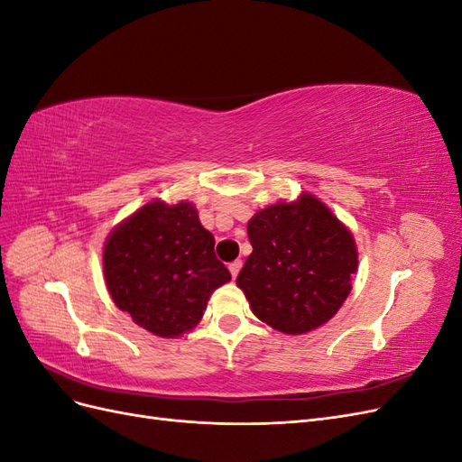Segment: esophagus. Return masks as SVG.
Listing matches in <instances>:
<instances>
[{
  "label": "esophagus",
  "instance_id": "obj_1",
  "mask_svg": "<svg viewBox=\"0 0 462 462\" xmlns=\"http://www.w3.org/2000/svg\"><path fill=\"white\" fill-rule=\"evenodd\" d=\"M241 268H243V262H241V260H235V262H231V263H229V272H231V275H233V277L239 275Z\"/></svg>",
  "mask_w": 462,
  "mask_h": 462
}]
</instances>
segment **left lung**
I'll return each mask as SVG.
<instances>
[{"label":"left lung","mask_w":462,"mask_h":462,"mask_svg":"<svg viewBox=\"0 0 462 462\" xmlns=\"http://www.w3.org/2000/svg\"><path fill=\"white\" fill-rule=\"evenodd\" d=\"M250 254L236 277L253 310L277 331L299 335L335 316L353 287L358 256L351 231L302 194L248 221Z\"/></svg>","instance_id":"obj_1"}]
</instances>
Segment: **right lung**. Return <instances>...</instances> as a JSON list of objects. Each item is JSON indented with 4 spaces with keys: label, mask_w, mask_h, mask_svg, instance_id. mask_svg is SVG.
Here are the masks:
<instances>
[{
    "label": "right lung",
    "mask_w": 462,
    "mask_h": 462,
    "mask_svg": "<svg viewBox=\"0 0 462 462\" xmlns=\"http://www.w3.org/2000/svg\"><path fill=\"white\" fill-rule=\"evenodd\" d=\"M214 235L192 204L150 202L109 235L104 275L111 299L136 326L175 337L199 324L212 292L231 279Z\"/></svg>",
    "instance_id": "obj_1"
}]
</instances>
